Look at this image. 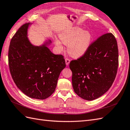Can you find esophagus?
<instances>
[{
	"instance_id": "34e87169",
	"label": "esophagus",
	"mask_w": 130,
	"mask_h": 130,
	"mask_svg": "<svg viewBox=\"0 0 130 130\" xmlns=\"http://www.w3.org/2000/svg\"><path fill=\"white\" fill-rule=\"evenodd\" d=\"M70 60L68 58L65 59V62L66 65H69V64H70Z\"/></svg>"
}]
</instances>
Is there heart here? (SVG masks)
I'll list each match as a JSON object with an SVG mask.
<instances>
[{
  "instance_id": "heart-1",
  "label": "heart",
  "mask_w": 130,
  "mask_h": 130,
  "mask_svg": "<svg viewBox=\"0 0 130 130\" xmlns=\"http://www.w3.org/2000/svg\"><path fill=\"white\" fill-rule=\"evenodd\" d=\"M59 41L54 39L55 44L58 50L61 52L64 49L63 43L67 45L68 52L74 58H79L84 56L91 45L92 36L89 31L82 30L78 27L66 28L59 34Z\"/></svg>"
}]
</instances>
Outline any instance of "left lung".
Returning <instances> with one entry per match:
<instances>
[{
	"label": "left lung",
	"instance_id": "8db88e82",
	"mask_svg": "<svg viewBox=\"0 0 130 130\" xmlns=\"http://www.w3.org/2000/svg\"><path fill=\"white\" fill-rule=\"evenodd\" d=\"M118 64L114 36L111 33L102 35L92 43L84 56L70 63L74 92L87 101L101 97L114 82Z\"/></svg>",
	"mask_w": 130,
	"mask_h": 130
}]
</instances>
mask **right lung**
Instances as JSON below:
<instances>
[{
    "instance_id": "right-lung-1",
    "label": "right lung",
    "mask_w": 130,
    "mask_h": 130,
    "mask_svg": "<svg viewBox=\"0 0 130 130\" xmlns=\"http://www.w3.org/2000/svg\"><path fill=\"white\" fill-rule=\"evenodd\" d=\"M31 25V22L23 25L11 40L8 53L10 71L16 86L25 94L45 99L54 92L65 61L62 55L50 51L51 40L39 46L32 44L28 38Z\"/></svg>"
}]
</instances>
